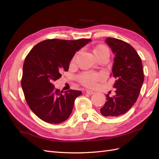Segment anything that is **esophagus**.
Here are the masks:
<instances>
[{"mask_svg":"<svg viewBox=\"0 0 159 159\" xmlns=\"http://www.w3.org/2000/svg\"><path fill=\"white\" fill-rule=\"evenodd\" d=\"M86 93H87L88 95H92L94 93V91H91V90H89V89H87L86 90Z\"/></svg>","mask_w":159,"mask_h":159,"instance_id":"obj_1","label":"esophagus"}]
</instances>
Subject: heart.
<instances>
[{
    "label": "heart",
    "instance_id": "obj_1",
    "mask_svg": "<svg viewBox=\"0 0 159 159\" xmlns=\"http://www.w3.org/2000/svg\"><path fill=\"white\" fill-rule=\"evenodd\" d=\"M93 54L95 56L99 57L104 55L109 56V50L107 46L105 45H99L93 50ZM103 78V75L101 74L88 72L81 74L79 77L80 82L88 87H95L97 85V81Z\"/></svg>",
    "mask_w": 159,
    "mask_h": 159
}]
</instances>
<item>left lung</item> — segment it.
Masks as SVG:
<instances>
[{
	"instance_id": "8db88e82",
	"label": "left lung",
	"mask_w": 159,
	"mask_h": 159,
	"mask_svg": "<svg viewBox=\"0 0 159 159\" xmlns=\"http://www.w3.org/2000/svg\"><path fill=\"white\" fill-rule=\"evenodd\" d=\"M105 43L115 54L112 73L116 79L113 88L115 95H106V102L100 109L105 117H117L127 113L135 103L144 81L141 57L127 42L117 38H107Z\"/></svg>"
}]
</instances>
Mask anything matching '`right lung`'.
<instances>
[{
	"label": "right lung",
	"mask_w": 159,
	"mask_h": 159,
	"mask_svg": "<svg viewBox=\"0 0 159 159\" xmlns=\"http://www.w3.org/2000/svg\"><path fill=\"white\" fill-rule=\"evenodd\" d=\"M91 41L46 40L28 53L23 65L22 88L28 106L42 121L57 124L70 117L81 91L71 89L63 93L53 82L68 70L76 52Z\"/></svg>",
	"instance_id": "1"
}]
</instances>
